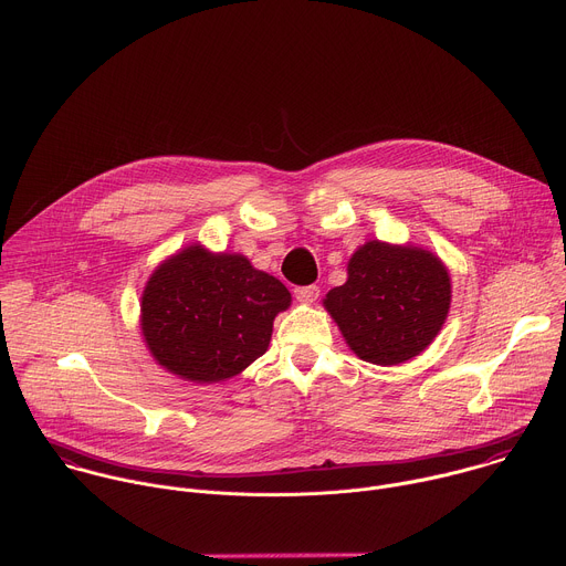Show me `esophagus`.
<instances>
[{"label": "esophagus", "mask_w": 566, "mask_h": 566, "mask_svg": "<svg viewBox=\"0 0 566 566\" xmlns=\"http://www.w3.org/2000/svg\"><path fill=\"white\" fill-rule=\"evenodd\" d=\"M321 290L318 285H301V287H294V296L303 303H314L318 298Z\"/></svg>", "instance_id": "obj_1"}]
</instances>
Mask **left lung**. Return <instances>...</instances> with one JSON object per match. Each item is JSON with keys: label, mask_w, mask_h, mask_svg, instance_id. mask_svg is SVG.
<instances>
[{"label": "left lung", "mask_w": 566, "mask_h": 566, "mask_svg": "<svg viewBox=\"0 0 566 566\" xmlns=\"http://www.w3.org/2000/svg\"><path fill=\"white\" fill-rule=\"evenodd\" d=\"M323 303L357 357L397 366L437 336L450 307V279L426 250L370 241L350 259L348 281Z\"/></svg>", "instance_id": "left-lung-1"}]
</instances>
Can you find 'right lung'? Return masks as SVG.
Listing matches in <instances>:
<instances>
[{
  "label": "right lung",
  "mask_w": 566,
  "mask_h": 566,
  "mask_svg": "<svg viewBox=\"0 0 566 566\" xmlns=\"http://www.w3.org/2000/svg\"><path fill=\"white\" fill-rule=\"evenodd\" d=\"M287 287L239 254L189 248L163 263L143 294V334L160 366L198 384L222 381L265 355Z\"/></svg>",
  "instance_id": "obj_1"
}]
</instances>
